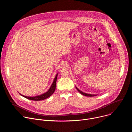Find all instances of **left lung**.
Instances as JSON below:
<instances>
[{
	"mask_svg": "<svg viewBox=\"0 0 132 132\" xmlns=\"http://www.w3.org/2000/svg\"><path fill=\"white\" fill-rule=\"evenodd\" d=\"M76 89H77V90L81 94V95H84V96H87V97H93V96H97L96 95H91V94H88V93H84V92H83L82 91H80L79 89H78L76 87Z\"/></svg>",
	"mask_w": 132,
	"mask_h": 132,
	"instance_id": "1",
	"label": "left lung"
}]
</instances>
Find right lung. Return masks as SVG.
<instances>
[{
  "label": "right lung",
  "instance_id": "right-lung-1",
  "mask_svg": "<svg viewBox=\"0 0 132 132\" xmlns=\"http://www.w3.org/2000/svg\"><path fill=\"white\" fill-rule=\"evenodd\" d=\"M57 75L58 73L56 74V76L54 79V81L50 87V88L48 89V90L45 93L42 94V95H39V96H35V97H27V96H23L22 95H21L20 93V95L21 96H22V97L29 99V100H34V101H40V100H44L48 97H50L52 95H53V93L54 92L55 89H56V80H57Z\"/></svg>",
  "mask_w": 132,
  "mask_h": 132
}]
</instances>
